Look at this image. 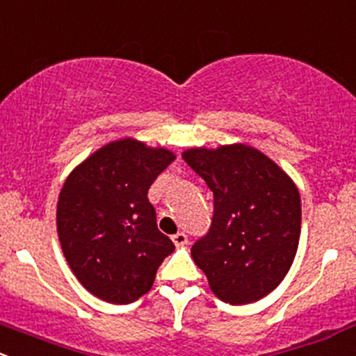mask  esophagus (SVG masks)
Segmentation results:
<instances>
[{"instance_id":"1","label":"esophagus","mask_w":356,"mask_h":356,"mask_svg":"<svg viewBox=\"0 0 356 356\" xmlns=\"http://www.w3.org/2000/svg\"><path fill=\"white\" fill-rule=\"evenodd\" d=\"M171 240H173V243L177 245V247H183V245H186V241H188V236H186L185 233L178 232L177 234H173V236H171Z\"/></svg>"}]
</instances>
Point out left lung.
Segmentation results:
<instances>
[{
  "label": "left lung",
  "instance_id": "8db88e82",
  "mask_svg": "<svg viewBox=\"0 0 356 356\" xmlns=\"http://www.w3.org/2000/svg\"><path fill=\"white\" fill-rule=\"evenodd\" d=\"M183 159L214 193L211 228L193 243V262L219 300L257 302L280 286L295 260L302 228L298 188L250 145L193 147Z\"/></svg>",
  "mask_w": 356,
  "mask_h": 356
}]
</instances>
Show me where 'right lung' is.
Segmentation results:
<instances>
[{"label": "right lung", "instance_id": "1", "mask_svg": "<svg viewBox=\"0 0 356 356\" xmlns=\"http://www.w3.org/2000/svg\"><path fill=\"white\" fill-rule=\"evenodd\" d=\"M175 154L135 138L109 142L68 175L56 226L70 269L108 303L135 302L152 288L157 267L175 250L157 229L147 192Z\"/></svg>", "mask_w": 356, "mask_h": 356}]
</instances>
